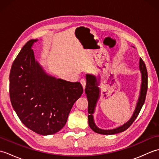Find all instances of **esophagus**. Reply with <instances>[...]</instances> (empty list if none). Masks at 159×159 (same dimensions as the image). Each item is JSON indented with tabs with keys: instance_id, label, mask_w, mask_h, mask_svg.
I'll use <instances>...</instances> for the list:
<instances>
[{
	"instance_id": "esophagus-1",
	"label": "esophagus",
	"mask_w": 159,
	"mask_h": 159,
	"mask_svg": "<svg viewBox=\"0 0 159 159\" xmlns=\"http://www.w3.org/2000/svg\"><path fill=\"white\" fill-rule=\"evenodd\" d=\"M80 83H81V85H83V88L85 89V85H86V79H82L81 80H80Z\"/></svg>"
}]
</instances>
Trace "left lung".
<instances>
[{
	"mask_svg": "<svg viewBox=\"0 0 159 159\" xmlns=\"http://www.w3.org/2000/svg\"><path fill=\"white\" fill-rule=\"evenodd\" d=\"M139 69L141 72V80H142V82H141L140 96L139 98V100H138L135 111H134L133 116H132L129 121H127L126 124H124L121 126L112 130L100 129V128L96 126L95 123H94L93 113L94 112V109H95L97 100L99 98L100 89L99 87H98V82L97 81L96 76L91 75V74H87V83L85 91V93L87 94V100H88V122L90 128L94 132L102 134H114L119 133L128 129L131 126L132 124L134 122V121L136 120L137 117L139 115L141 108H142L145 102L148 90V72L146 66L145 65V63L141 58H140L139 59Z\"/></svg>",
	"mask_w": 159,
	"mask_h": 159,
	"instance_id": "8db88e82",
	"label": "left lung"
}]
</instances>
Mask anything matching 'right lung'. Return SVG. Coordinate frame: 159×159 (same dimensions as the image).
<instances>
[{
    "label": "right lung",
    "mask_w": 159,
    "mask_h": 159,
    "mask_svg": "<svg viewBox=\"0 0 159 159\" xmlns=\"http://www.w3.org/2000/svg\"><path fill=\"white\" fill-rule=\"evenodd\" d=\"M37 41L26 42L13 61L9 74V96L20 121L35 133L48 135L65 126L83 88L79 82L57 79L45 73L31 49Z\"/></svg>",
    "instance_id": "add662e5"
}]
</instances>
